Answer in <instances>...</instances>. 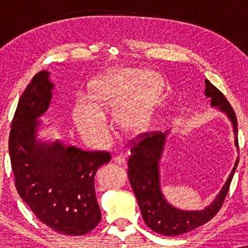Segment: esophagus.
I'll use <instances>...</instances> for the list:
<instances>
[{
    "mask_svg": "<svg viewBox=\"0 0 248 248\" xmlns=\"http://www.w3.org/2000/svg\"><path fill=\"white\" fill-rule=\"evenodd\" d=\"M113 161L117 165H123V164H125V157H124V155H114Z\"/></svg>",
    "mask_w": 248,
    "mask_h": 248,
    "instance_id": "obj_1",
    "label": "esophagus"
}]
</instances>
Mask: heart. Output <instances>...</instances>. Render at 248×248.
I'll return each instance as SVG.
<instances>
[{
	"instance_id": "obj_1",
	"label": "heart",
	"mask_w": 248,
	"mask_h": 248,
	"mask_svg": "<svg viewBox=\"0 0 248 248\" xmlns=\"http://www.w3.org/2000/svg\"><path fill=\"white\" fill-rule=\"evenodd\" d=\"M161 84L157 73L138 69H123L100 78L91 87V99L79 100L74 108L78 128L88 139L104 140L108 130L104 111L117 106L115 116L125 131L142 130Z\"/></svg>"
}]
</instances>
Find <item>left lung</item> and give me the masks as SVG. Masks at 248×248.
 <instances>
[{
  "instance_id": "obj_1",
  "label": "left lung",
  "mask_w": 248,
  "mask_h": 248,
  "mask_svg": "<svg viewBox=\"0 0 248 248\" xmlns=\"http://www.w3.org/2000/svg\"><path fill=\"white\" fill-rule=\"evenodd\" d=\"M205 96L211 98V106H216L219 110L226 113L232 121L236 135L235 143L238 147L237 117L228 100L209 80H205ZM167 134L168 132L161 133L155 131L142 133L137 137L138 141L133 142L131 155L127 160V176L137 196L145 225L160 235L178 236L204 225L218 213L229 191L230 183L238 165V159L221 191L209 206L201 211H184L176 209L169 204L162 195L159 179V161Z\"/></svg>"
}]
</instances>
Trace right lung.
Returning <instances> with one entry per match:
<instances>
[{
    "mask_svg": "<svg viewBox=\"0 0 248 248\" xmlns=\"http://www.w3.org/2000/svg\"><path fill=\"white\" fill-rule=\"evenodd\" d=\"M40 71L20 97L9 135V154L20 198L44 225L61 235L90 232L101 220L94 175L110 161L107 151H83L37 140L39 116L48 109L54 84Z\"/></svg>",
    "mask_w": 248,
    "mask_h": 248,
    "instance_id": "obj_1",
    "label": "right lung"
}]
</instances>
